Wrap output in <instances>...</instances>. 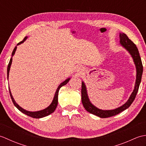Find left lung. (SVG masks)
Instances as JSON below:
<instances>
[{
  "mask_svg": "<svg viewBox=\"0 0 146 146\" xmlns=\"http://www.w3.org/2000/svg\"><path fill=\"white\" fill-rule=\"evenodd\" d=\"M120 43L121 46H123L127 51H128L130 54H131V56L132 57L136 67V71H137L134 89V90H133L132 94L130 96L127 102L123 105H122L121 107L117 108L114 110H104L99 109L97 107L94 106V105L91 103L87 95V91H86V86L84 82H82V102L83 107H84L85 110L86 111H88V112L95 115H97L100 118H107L116 115L122 112V111L126 110L127 108L131 106V105L134 100L136 95H137L139 85H140V83L141 82L142 75V72H143V66H142L141 58L140 55H139V52L137 46H136V45L131 39H129L127 36L124 33H120Z\"/></svg>",
  "mask_w": 146,
  "mask_h": 146,
  "instance_id": "obj_1",
  "label": "left lung"
}]
</instances>
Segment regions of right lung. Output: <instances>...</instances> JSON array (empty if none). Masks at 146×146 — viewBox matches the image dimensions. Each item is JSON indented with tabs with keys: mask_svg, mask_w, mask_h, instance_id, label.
Here are the masks:
<instances>
[{
	"mask_svg": "<svg viewBox=\"0 0 146 146\" xmlns=\"http://www.w3.org/2000/svg\"><path fill=\"white\" fill-rule=\"evenodd\" d=\"M27 38V37H25V38H24V39L23 40V41H21L20 42H19L18 44H17V45H19L21 44V43H23L24 41H26V39ZM16 49H17V46H15V47L14 48L13 51H12V57L11 58L10 60V61H9V64H8V66H7V78H9V71H10V68H11V64H12V56H13L14 54H15V51H16ZM70 80V78H68V79H66L65 81H64L63 82H62L61 84L58 86V87L56 90V93L54 94V98H53V100H52L51 104H50V105H49V106L47 107L44 108V109H43L42 110H39V111H27V110H24V108H23L22 107H21L16 102H15L14 99L13 98V97H12V94H11V92L10 90V88H9V93H10V95H11V98L12 99V102H13L14 105L15 106V107H16L18 110H19L21 112L24 113V114L27 115H28L29 117H31L33 118H35V119H40V118H42V117H44L46 116H48L49 115V114L52 113V112H54V111L55 110L56 108L57 105H58V92H59V90H60V89L61 87H62V86L65 85L66 84H67L68 82H69V80Z\"/></svg>",
	"mask_w": 146,
	"mask_h": 146,
	"instance_id": "right-lung-1",
	"label": "right lung"
}]
</instances>
